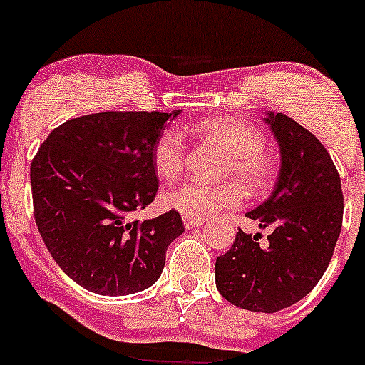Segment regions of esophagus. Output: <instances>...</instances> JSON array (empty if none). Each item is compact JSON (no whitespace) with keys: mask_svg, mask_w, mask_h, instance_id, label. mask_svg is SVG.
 Instances as JSON below:
<instances>
[{"mask_svg":"<svg viewBox=\"0 0 365 365\" xmlns=\"http://www.w3.org/2000/svg\"><path fill=\"white\" fill-rule=\"evenodd\" d=\"M182 222H185V228L186 230H193V228H199L205 224L202 219H193V217H182Z\"/></svg>","mask_w":365,"mask_h":365,"instance_id":"esophagus-1","label":"esophagus"}]
</instances>
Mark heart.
Instances as JSON below:
<instances>
[{
    "instance_id": "heart-1",
    "label": "heart",
    "mask_w": 365,
    "mask_h": 365,
    "mask_svg": "<svg viewBox=\"0 0 365 365\" xmlns=\"http://www.w3.org/2000/svg\"><path fill=\"white\" fill-rule=\"evenodd\" d=\"M202 139L217 143L226 152L224 173L235 175L246 192L262 193L273 180V166L264 155V135L257 126L235 117H215L193 126ZM153 168L163 180H177L186 165V143L182 135L166 130L159 135L152 152ZM242 202V190L233 182L210 185L202 180H188L166 193V205L180 215L205 219L220 210L235 208Z\"/></svg>"
}]
</instances>
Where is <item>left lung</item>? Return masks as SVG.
Instances as JSON below:
<instances>
[{
	"label": "left lung",
	"mask_w": 365,
	"mask_h": 365,
	"mask_svg": "<svg viewBox=\"0 0 365 365\" xmlns=\"http://www.w3.org/2000/svg\"><path fill=\"white\" fill-rule=\"evenodd\" d=\"M264 121L280 148V170L269 199L246 213L269 230H239L233 246L217 257L215 284L233 306L275 313L302 300L322 279L342 230L344 197L340 175L322 143L284 113Z\"/></svg>",
	"instance_id": "8db88e82"
}]
</instances>
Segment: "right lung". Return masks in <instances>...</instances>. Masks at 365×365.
<instances>
[{
	"instance_id": "1",
	"label": "right lung",
	"mask_w": 365,
	"mask_h": 365,
	"mask_svg": "<svg viewBox=\"0 0 365 365\" xmlns=\"http://www.w3.org/2000/svg\"><path fill=\"white\" fill-rule=\"evenodd\" d=\"M166 112H99L50 132L30 165L34 217L63 272L98 295H132L163 273L185 224L175 210L130 220L155 199L152 152Z\"/></svg>"
}]
</instances>
